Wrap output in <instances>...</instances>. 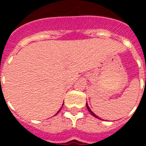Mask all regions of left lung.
Here are the masks:
<instances>
[{
    "label": "left lung",
    "instance_id": "8db88e82",
    "mask_svg": "<svg viewBox=\"0 0 146 146\" xmlns=\"http://www.w3.org/2000/svg\"><path fill=\"white\" fill-rule=\"evenodd\" d=\"M86 107H87V109H88V111H89V112H90V113H91L92 115L93 116V117H96V118H98V119H100V120H101V118L98 117L97 115H96V114H95V113H94L93 112H92V111H91V110H90V108H89V105H88V104H87V102H86Z\"/></svg>",
    "mask_w": 146,
    "mask_h": 146
}]
</instances>
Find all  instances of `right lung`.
Returning a JSON list of instances; mask_svg holds the SVG:
<instances>
[{
	"mask_svg": "<svg viewBox=\"0 0 146 146\" xmlns=\"http://www.w3.org/2000/svg\"><path fill=\"white\" fill-rule=\"evenodd\" d=\"M63 105H64V104H63ZM60 109H61V108H60ZM60 110H59V111H57V113H56V114H55V115H57V113H59V111H60Z\"/></svg>",
	"mask_w": 146,
	"mask_h": 146,
	"instance_id": "add662e5",
	"label": "right lung"
}]
</instances>
